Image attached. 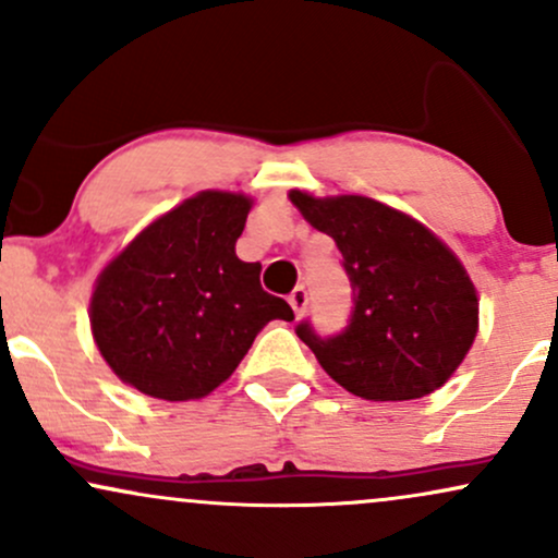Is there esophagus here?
Segmentation results:
<instances>
[{
  "label": "esophagus",
  "instance_id": "34e87169",
  "mask_svg": "<svg viewBox=\"0 0 558 558\" xmlns=\"http://www.w3.org/2000/svg\"><path fill=\"white\" fill-rule=\"evenodd\" d=\"M288 301H291V306H293V312H296V315H304L306 304H310V293H306L304 286H296V288H293L291 296H288Z\"/></svg>",
  "mask_w": 558,
  "mask_h": 558
}]
</instances>
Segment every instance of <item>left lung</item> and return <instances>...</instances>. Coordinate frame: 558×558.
Wrapping results in <instances>:
<instances>
[{
	"mask_svg": "<svg viewBox=\"0 0 558 558\" xmlns=\"http://www.w3.org/2000/svg\"><path fill=\"white\" fill-rule=\"evenodd\" d=\"M291 202L343 254L349 325L323 338L310 319L296 336L338 386L367 401L422 399L462 364L477 336V293L462 262L422 222L367 196Z\"/></svg>",
	"mask_w": 558,
	"mask_h": 558,
	"instance_id": "obj_1",
	"label": "left lung"
}]
</instances>
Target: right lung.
Instances as JSON below:
<instances>
[{"label":"right lung","instance_id":"add662e5","mask_svg":"<svg viewBox=\"0 0 558 558\" xmlns=\"http://www.w3.org/2000/svg\"><path fill=\"white\" fill-rule=\"evenodd\" d=\"M252 198L202 191L141 230L105 267L92 330L112 373L141 393L189 401L233 375L257 332L293 310L235 257Z\"/></svg>","mask_w":558,"mask_h":558}]
</instances>
